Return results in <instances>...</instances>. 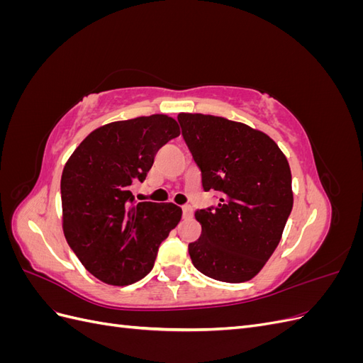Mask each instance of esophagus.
I'll return each mask as SVG.
<instances>
[{
  "mask_svg": "<svg viewBox=\"0 0 363 363\" xmlns=\"http://www.w3.org/2000/svg\"><path fill=\"white\" fill-rule=\"evenodd\" d=\"M182 211H183V218H192L194 208H192L189 204H184V206H182Z\"/></svg>",
  "mask_w": 363,
  "mask_h": 363,
  "instance_id": "34e87169",
  "label": "esophagus"
}]
</instances>
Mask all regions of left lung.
Masks as SVG:
<instances>
[{
	"label": "left lung",
	"instance_id": "8db88e82",
	"mask_svg": "<svg viewBox=\"0 0 363 363\" xmlns=\"http://www.w3.org/2000/svg\"><path fill=\"white\" fill-rule=\"evenodd\" d=\"M182 135L215 207L195 212L201 236L189 244L194 267L227 283L248 281L277 248L292 211L288 159L263 131L221 116L180 113Z\"/></svg>",
	"mask_w": 363,
	"mask_h": 363
}]
</instances>
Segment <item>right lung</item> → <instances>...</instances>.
I'll use <instances>...</instances> for the list:
<instances>
[{"label": "right lung", "mask_w": 363, "mask_h": 363, "mask_svg": "<svg viewBox=\"0 0 363 363\" xmlns=\"http://www.w3.org/2000/svg\"><path fill=\"white\" fill-rule=\"evenodd\" d=\"M177 121L167 115L116 121L94 130L68 159L60 194L63 233L94 277L113 286L144 279L159 245L180 223L172 203L135 200L156 152L177 138Z\"/></svg>", "instance_id": "obj_1"}]
</instances>
